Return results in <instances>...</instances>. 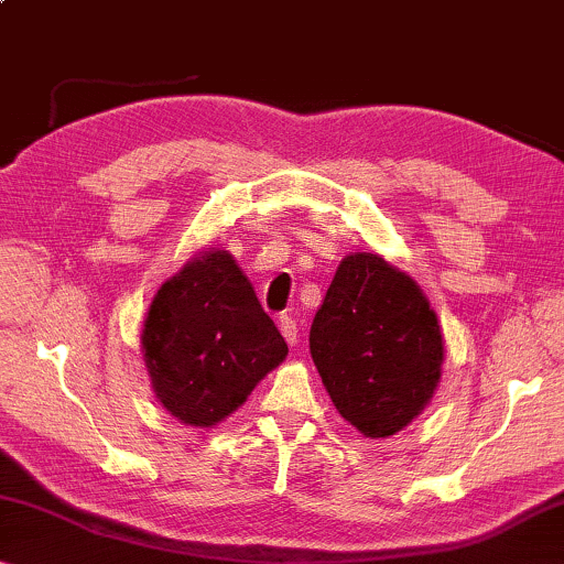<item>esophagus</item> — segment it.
<instances>
[{
	"mask_svg": "<svg viewBox=\"0 0 564 564\" xmlns=\"http://www.w3.org/2000/svg\"><path fill=\"white\" fill-rule=\"evenodd\" d=\"M280 330H282V335H284V340H288L290 345H297L300 330H297V323H294V317L282 315V317H280Z\"/></svg>",
	"mask_w": 564,
	"mask_h": 564,
	"instance_id": "esophagus-1",
	"label": "esophagus"
}]
</instances>
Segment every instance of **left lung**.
Instances as JSON below:
<instances>
[{"instance_id":"8db88e82","label":"left lung","mask_w":564,"mask_h":564,"mask_svg":"<svg viewBox=\"0 0 564 564\" xmlns=\"http://www.w3.org/2000/svg\"><path fill=\"white\" fill-rule=\"evenodd\" d=\"M310 352L335 409L362 436L386 438L411 423L441 378L436 312L409 274L355 252L310 327Z\"/></svg>"}]
</instances>
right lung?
Listing matches in <instances>:
<instances>
[{"label":"right lung","mask_w":564,"mask_h":564,"mask_svg":"<svg viewBox=\"0 0 564 564\" xmlns=\"http://www.w3.org/2000/svg\"><path fill=\"white\" fill-rule=\"evenodd\" d=\"M143 352L163 409L181 423L209 429L280 366L288 343L234 257L216 249L155 294Z\"/></svg>","instance_id":"obj_1"}]
</instances>
